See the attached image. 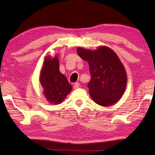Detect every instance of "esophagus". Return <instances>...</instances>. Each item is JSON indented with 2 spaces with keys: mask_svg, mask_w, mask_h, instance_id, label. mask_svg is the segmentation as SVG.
I'll return each instance as SVG.
<instances>
[{
  "mask_svg": "<svg viewBox=\"0 0 155 155\" xmlns=\"http://www.w3.org/2000/svg\"><path fill=\"white\" fill-rule=\"evenodd\" d=\"M80 87V84L78 83H75L74 85V89H78Z\"/></svg>",
  "mask_w": 155,
  "mask_h": 155,
  "instance_id": "34e87169",
  "label": "esophagus"
}]
</instances>
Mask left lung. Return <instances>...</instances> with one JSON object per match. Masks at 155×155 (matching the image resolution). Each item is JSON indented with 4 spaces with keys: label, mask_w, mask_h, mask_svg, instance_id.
<instances>
[{
    "label": "left lung",
    "mask_w": 155,
    "mask_h": 155,
    "mask_svg": "<svg viewBox=\"0 0 155 155\" xmlns=\"http://www.w3.org/2000/svg\"><path fill=\"white\" fill-rule=\"evenodd\" d=\"M77 51L89 64L91 81L87 86L91 98L103 107L116 103L127 85V72L117 54L106 46H100L96 50L78 47Z\"/></svg>",
    "instance_id": "left-lung-1"
}]
</instances>
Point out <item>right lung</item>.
Instances as JSON below:
<instances>
[{"instance_id":"obj_1","label":"right lung","mask_w":155,"mask_h":155,"mask_svg":"<svg viewBox=\"0 0 155 155\" xmlns=\"http://www.w3.org/2000/svg\"><path fill=\"white\" fill-rule=\"evenodd\" d=\"M40 81L46 101L52 104L61 103L72 90L66 77L59 71L58 55L45 57Z\"/></svg>"}]
</instances>
